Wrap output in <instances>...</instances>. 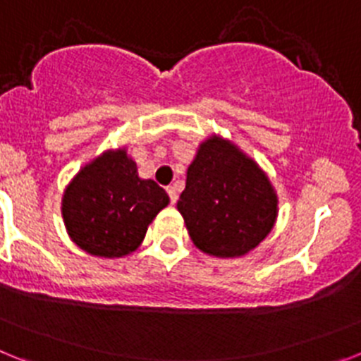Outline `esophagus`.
I'll use <instances>...</instances> for the list:
<instances>
[{"label":"esophagus","instance_id":"obj_1","mask_svg":"<svg viewBox=\"0 0 361 361\" xmlns=\"http://www.w3.org/2000/svg\"><path fill=\"white\" fill-rule=\"evenodd\" d=\"M168 195H170L171 204L177 202V199H178V195H177V188H175V186H170V188H168Z\"/></svg>","mask_w":361,"mask_h":361}]
</instances>
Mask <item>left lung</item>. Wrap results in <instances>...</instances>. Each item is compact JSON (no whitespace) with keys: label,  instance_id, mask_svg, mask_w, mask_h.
<instances>
[{"label":"left lung","instance_id":"8db88e82","mask_svg":"<svg viewBox=\"0 0 361 361\" xmlns=\"http://www.w3.org/2000/svg\"><path fill=\"white\" fill-rule=\"evenodd\" d=\"M193 244L220 258L244 257L267 237L279 199L260 166L219 135L200 142L177 202Z\"/></svg>","mask_w":361,"mask_h":361}]
</instances>
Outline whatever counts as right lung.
<instances>
[{
	"label": "right lung",
	"instance_id": "1",
	"mask_svg": "<svg viewBox=\"0 0 361 361\" xmlns=\"http://www.w3.org/2000/svg\"><path fill=\"white\" fill-rule=\"evenodd\" d=\"M170 197L152 178H141L126 149H108L82 166L63 193L68 237L86 253L126 257L141 245L148 226Z\"/></svg>",
	"mask_w": 361,
	"mask_h": 361
}]
</instances>
